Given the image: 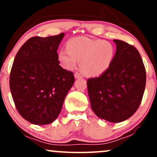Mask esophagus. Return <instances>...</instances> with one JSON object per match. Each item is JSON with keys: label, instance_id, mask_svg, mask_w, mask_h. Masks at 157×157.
<instances>
[{"label": "esophagus", "instance_id": "34e87169", "mask_svg": "<svg viewBox=\"0 0 157 157\" xmlns=\"http://www.w3.org/2000/svg\"><path fill=\"white\" fill-rule=\"evenodd\" d=\"M75 78H81V77H82V75H81V74H80L79 72H76L75 74Z\"/></svg>", "mask_w": 157, "mask_h": 157}]
</instances>
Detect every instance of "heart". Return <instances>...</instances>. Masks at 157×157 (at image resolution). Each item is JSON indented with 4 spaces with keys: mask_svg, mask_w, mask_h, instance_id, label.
I'll list each match as a JSON object with an SVG mask.
<instances>
[{
    "mask_svg": "<svg viewBox=\"0 0 157 157\" xmlns=\"http://www.w3.org/2000/svg\"><path fill=\"white\" fill-rule=\"evenodd\" d=\"M66 49L59 52V60L66 69H72L80 60L86 75L97 77L109 69L114 57L113 44L106 40L77 37L67 42Z\"/></svg>",
    "mask_w": 157,
    "mask_h": 157,
    "instance_id": "1",
    "label": "heart"
}]
</instances>
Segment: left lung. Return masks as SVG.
<instances>
[{
    "mask_svg": "<svg viewBox=\"0 0 157 157\" xmlns=\"http://www.w3.org/2000/svg\"><path fill=\"white\" fill-rule=\"evenodd\" d=\"M117 51L107 71L87 80L91 109L98 117L111 122L130 118L141 103L146 71L138 50L113 40Z\"/></svg>",
    "mask_w": 157,
    "mask_h": 157,
    "instance_id": "left-lung-1",
    "label": "left lung"
}]
</instances>
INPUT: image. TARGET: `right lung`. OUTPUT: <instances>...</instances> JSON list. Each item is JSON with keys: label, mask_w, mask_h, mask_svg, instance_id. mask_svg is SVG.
Returning <instances> with one entry per match:
<instances>
[{"label": "right lung", "mask_w": 157, "mask_h": 157, "mask_svg": "<svg viewBox=\"0 0 157 157\" xmlns=\"http://www.w3.org/2000/svg\"><path fill=\"white\" fill-rule=\"evenodd\" d=\"M64 33L31 37L16 55L10 87L21 116L35 125L52 123L60 114L75 82L71 71L60 66L57 48Z\"/></svg>", "instance_id": "obj_1"}]
</instances>
